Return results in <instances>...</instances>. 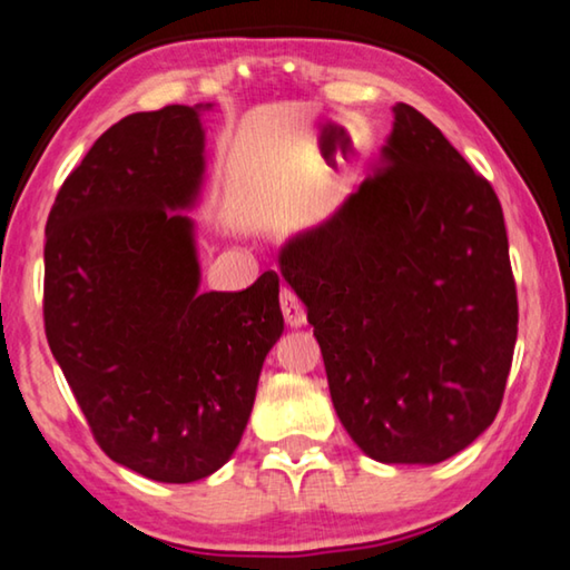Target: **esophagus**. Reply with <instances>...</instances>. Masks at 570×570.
Wrapping results in <instances>:
<instances>
[{"instance_id": "esophagus-1", "label": "esophagus", "mask_w": 570, "mask_h": 570, "mask_svg": "<svg viewBox=\"0 0 570 570\" xmlns=\"http://www.w3.org/2000/svg\"><path fill=\"white\" fill-rule=\"evenodd\" d=\"M282 312L288 326H302L306 324V308L292 288H282Z\"/></svg>"}]
</instances>
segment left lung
Returning <instances> with one entry per match:
<instances>
[{
  "instance_id": "left-lung-1",
  "label": "left lung",
  "mask_w": 570,
  "mask_h": 570,
  "mask_svg": "<svg viewBox=\"0 0 570 570\" xmlns=\"http://www.w3.org/2000/svg\"><path fill=\"white\" fill-rule=\"evenodd\" d=\"M278 266L366 455L435 465L493 424L518 336L503 208L422 112L394 105L374 176Z\"/></svg>"
}]
</instances>
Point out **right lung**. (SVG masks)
Returning a JSON list of instances; mask_svg holds the SVG:
<instances>
[{
	"label": "right lung",
	"mask_w": 570,
	"mask_h": 570,
	"mask_svg": "<svg viewBox=\"0 0 570 570\" xmlns=\"http://www.w3.org/2000/svg\"><path fill=\"white\" fill-rule=\"evenodd\" d=\"M210 108V105H206ZM204 105L132 112L57 193L45 244V334L105 455L158 482L234 455L284 332L278 276L198 292L193 220Z\"/></svg>",
	"instance_id": "add662e5"
}]
</instances>
